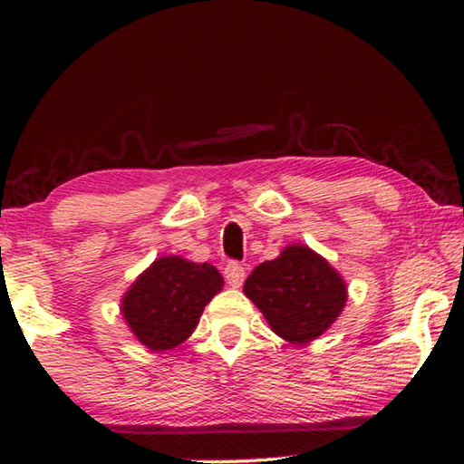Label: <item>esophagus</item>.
I'll use <instances>...</instances> for the list:
<instances>
[{"label":"esophagus","instance_id":"34e87169","mask_svg":"<svg viewBox=\"0 0 464 464\" xmlns=\"http://www.w3.org/2000/svg\"><path fill=\"white\" fill-rule=\"evenodd\" d=\"M224 276H226V281H227V285H230V287H240V285H243V281H245V276H246V270H245L243 264L230 262L224 268Z\"/></svg>","mask_w":464,"mask_h":464}]
</instances>
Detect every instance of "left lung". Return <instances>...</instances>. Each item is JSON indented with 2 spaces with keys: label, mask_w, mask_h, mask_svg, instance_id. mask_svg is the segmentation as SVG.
<instances>
[{
  "label": "left lung",
  "mask_w": 464,
  "mask_h": 464,
  "mask_svg": "<svg viewBox=\"0 0 464 464\" xmlns=\"http://www.w3.org/2000/svg\"><path fill=\"white\" fill-rule=\"evenodd\" d=\"M243 291L272 332L291 344H308L327 332L348 297L344 278L306 245L285 246L276 259L259 264Z\"/></svg>",
  "instance_id": "1"
}]
</instances>
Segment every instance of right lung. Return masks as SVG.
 <instances>
[{
    "label": "right lung",
    "mask_w": 464,
    "mask_h": 464,
    "mask_svg": "<svg viewBox=\"0 0 464 464\" xmlns=\"http://www.w3.org/2000/svg\"><path fill=\"white\" fill-rule=\"evenodd\" d=\"M221 287L224 276L215 266L164 256L124 294V321L150 351H170L192 335L202 310Z\"/></svg>",
    "instance_id": "add662e5"
}]
</instances>
